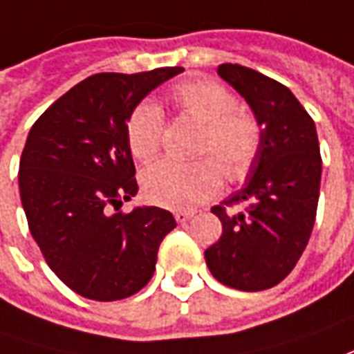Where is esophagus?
Returning a JSON list of instances; mask_svg holds the SVG:
<instances>
[{
	"mask_svg": "<svg viewBox=\"0 0 354 354\" xmlns=\"http://www.w3.org/2000/svg\"><path fill=\"white\" fill-rule=\"evenodd\" d=\"M194 217V212H184V209H178V212H174V219H176L178 223H186V221H189Z\"/></svg>",
	"mask_w": 354,
	"mask_h": 354,
	"instance_id": "esophagus-1",
	"label": "esophagus"
}]
</instances>
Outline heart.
<instances>
[{
	"label": "heart",
	"instance_id": "1",
	"mask_svg": "<svg viewBox=\"0 0 354 354\" xmlns=\"http://www.w3.org/2000/svg\"><path fill=\"white\" fill-rule=\"evenodd\" d=\"M170 102L182 115L203 125L196 165L158 162L142 172L145 198L168 209H194L212 200L223 186L220 167L229 180L249 174L261 153L262 129L250 111L239 107L237 97L214 80H186L170 90ZM127 145L135 160L149 165L162 142V113L151 102L139 104L127 121ZM219 165L218 169L216 166Z\"/></svg>",
	"mask_w": 354,
	"mask_h": 354
}]
</instances>
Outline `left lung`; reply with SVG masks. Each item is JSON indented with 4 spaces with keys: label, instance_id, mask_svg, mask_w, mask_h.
Returning <instances> with one entry per match:
<instances>
[{
    "label": "left lung",
    "instance_id": "obj_1",
    "mask_svg": "<svg viewBox=\"0 0 354 354\" xmlns=\"http://www.w3.org/2000/svg\"><path fill=\"white\" fill-rule=\"evenodd\" d=\"M217 74L250 105L262 145L245 186L212 207L223 233L205 262L221 284L259 292L280 284L310 241L322 184L319 140L310 113L280 82L241 64H221ZM237 203L248 209L229 212Z\"/></svg>",
    "mask_w": 354,
    "mask_h": 354
}]
</instances>
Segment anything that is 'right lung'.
Returning a JSON list of instances; mask_svg holds the SVG:
<instances>
[{
    "instance_id": "add662e5",
    "label": "right lung",
    "mask_w": 354,
    "mask_h": 354,
    "mask_svg": "<svg viewBox=\"0 0 354 354\" xmlns=\"http://www.w3.org/2000/svg\"><path fill=\"white\" fill-rule=\"evenodd\" d=\"M184 68L104 72L76 84L35 121L19 162V192L32 239L70 290L95 301L149 284L170 212H119L137 192L127 121L140 100Z\"/></svg>"
}]
</instances>
